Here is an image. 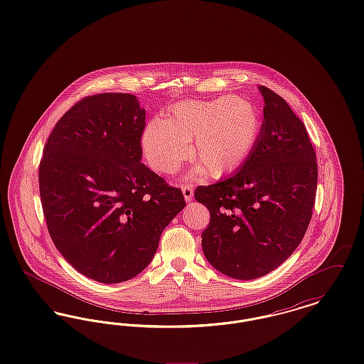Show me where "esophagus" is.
I'll list each match as a JSON object with an SVG mask.
<instances>
[{"label": "esophagus", "mask_w": 364, "mask_h": 364, "mask_svg": "<svg viewBox=\"0 0 364 364\" xmlns=\"http://www.w3.org/2000/svg\"><path fill=\"white\" fill-rule=\"evenodd\" d=\"M181 191H183V193H184V199H186L187 202H190L191 199L193 198V190H192V187L183 184V186H181Z\"/></svg>", "instance_id": "34e87169"}]
</instances>
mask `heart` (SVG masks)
<instances>
[{
  "mask_svg": "<svg viewBox=\"0 0 364 364\" xmlns=\"http://www.w3.org/2000/svg\"><path fill=\"white\" fill-rule=\"evenodd\" d=\"M259 113L235 95L211 101H183L169 119H154L141 134V150L156 173L173 174L192 154L198 173L214 178L237 172L259 138Z\"/></svg>",
  "mask_w": 364,
  "mask_h": 364,
  "instance_id": "heart-1",
  "label": "heart"
}]
</instances>
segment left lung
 I'll list each match as a JSON object with an SVG mask.
<instances>
[{
    "label": "left lung",
    "mask_w": 364,
    "mask_h": 364,
    "mask_svg": "<svg viewBox=\"0 0 364 364\" xmlns=\"http://www.w3.org/2000/svg\"><path fill=\"white\" fill-rule=\"evenodd\" d=\"M259 91L264 119L251 156L232 177L195 190L210 211L203 254L236 279L262 277L294 254L316 195V156L304 124L274 91Z\"/></svg>",
    "instance_id": "left-lung-1"
}]
</instances>
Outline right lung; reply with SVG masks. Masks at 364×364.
Listing matches in <instances>:
<instances>
[{
	"label": "right lung",
	"mask_w": 364,
	"mask_h": 364,
	"mask_svg": "<svg viewBox=\"0 0 364 364\" xmlns=\"http://www.w3.org/2000/svg\"><path fill=\"white\" fill-rule=\"evenodd\" d=\"M146 112L122 92L90 95L58 120L39 164V193L55 248L102 284L138 276L164 229L184 208L183 192L141 159Z\"/></svg>",
	"instance_id": "add662e5"
}]
</instances>
